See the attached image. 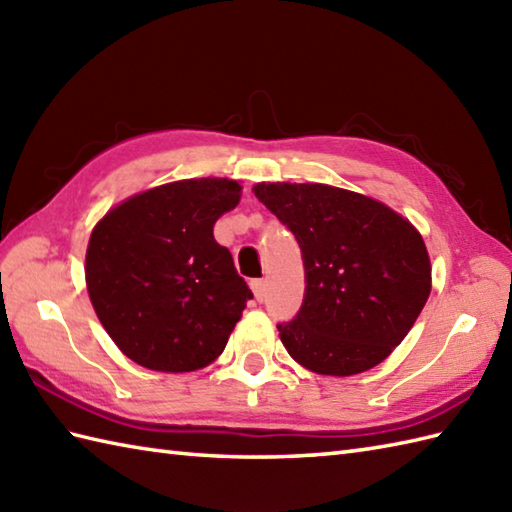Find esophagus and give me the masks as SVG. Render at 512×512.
<instances>
[{"mask_svg": "<svg viewBox=\"0 0 512 512\" xmlns=\"http://www.w3.org/2000/svg\"><path fill=\"white\" fill-rule=\"evenodd\" d=\"M250 288H253V295L257 301L266 299V279H253L250 281Z\"/></svg>", "mask_w": 512, "mask_h": 512, "instance_id": "34e87169", "label": "esophagus"}]
</instances>
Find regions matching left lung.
<instances>
[{
    "label": "left lung",
    "instance_id": "8db88e82",
    "mask_svg": "<svg viewBox=\"0 0 512 512\" xmlns=\"http://www.w3.org/2000/svg\"><path fill=\"white\" fill-rule=\"evenodd\" d=\"M301 248L303 303L277 323L303 367L352 376L394 352L431 292L420 233L389 206L328 184L262 182L253 189Z\"/></svg>",
    "mask_w": 512,
    "mask_h": 512
}]
</instances>
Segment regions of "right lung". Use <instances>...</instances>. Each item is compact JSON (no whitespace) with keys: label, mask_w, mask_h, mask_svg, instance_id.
I'll return each instance as SVG.
<instances>
[{"label":"right lung","mask_w":512,"mask_h":512,"mask_svg":"<svg viewBox=\"0 0 512 512\" xmlns=\"http://www.w3.org/2000/svg\"><path fill=\"white\" fill-rule=\"evenodd\" d=\"M235 180H180L138 193L94 226L85 281L103 328L134 363L193 372L224 352L253 292L213 237L239 204Z\"/></svg>","instance_id":"right-lung-1"}]
</instances>
